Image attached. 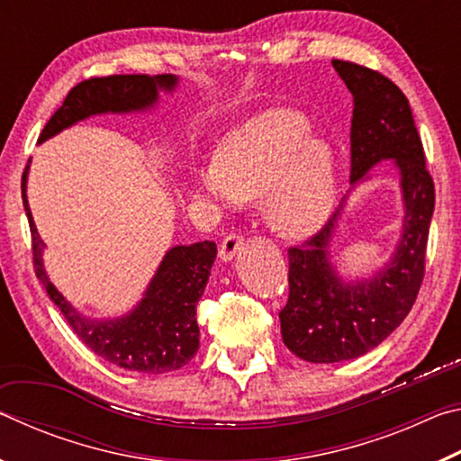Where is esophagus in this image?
<instances>
[{
	"label": "esophagus",
	"instance_id": "1",
	"mask_svg": "<svg viewBox=\"0 0 461 461\" xmlns=\"http://www.w3.org/2000/svg\"><path fill=\"white\" fill-rule=\"evenodd\" d=\"M241 246H244V238L236 236V233H230V236L225 238L221 241V246H220V260L221 262H231L238 256Z\"/></svg>",
	"mask_w": 461,
	"mask_h": 461
}]
</instances>
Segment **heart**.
<instances>
[{
	"label": "heart",
	"mask_w": 461,
	"mask_h": 461,
	"mask_svg": "<svg viewBox=\"0 0 461 461\" xmlns=\"http://www.w3.org/2000/svg\"><path fill=\"white\" fill-rule=\"evenodd\" d=\"M305 115L275 109L225 134L213 162L193 167V197L212 213L260 197L270 230L285 238L313 236L338 201V160L333 148L313 138Z\"/></svg>",
	"instance_id": "b5f03b06"
}]
</instances>
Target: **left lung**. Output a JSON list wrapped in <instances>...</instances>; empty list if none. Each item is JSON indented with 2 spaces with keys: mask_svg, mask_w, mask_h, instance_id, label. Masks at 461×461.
<instances>
[{
  "mask_svg": "<svg viewBox=\"0 0 461 461\" xmlns=\"http://www.w3.org/2000/svg\"><path fill=\"white\" fill-rule=\"evenodd\" d=\"M354 97L352 189L369 170L393 161L400 175L403 220L395 252L370 277H346L330 248L348 197L333 220L303 248L288 249V303L280 311L285 346L301 360L335 364L380 346L409 315L423 283L425 248L435 209L433 181L409 99L384 75L331 60Z\"/></svg>",
  "mask_w": 461,
  "mask_h": 461,
  "instance_id": "8db88e82",
  "label": "left lung"
}]
</instances>
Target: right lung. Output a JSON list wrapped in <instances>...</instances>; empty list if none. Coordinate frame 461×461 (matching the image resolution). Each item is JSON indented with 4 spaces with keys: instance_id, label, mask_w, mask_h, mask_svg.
I'll return each instance as SVG.
<instances>
[{
    "instance_id": "right-lung-1",
    "label": "right lung",
    "mask_w": 461,
    "mask_h": 461,
    "mask_svg": "<svg viewBox=\"0 0 461 461\" xmlns=\"http://www.w3.org/2000/svg\"><path fill=\"white\" fill-rule=\"evenodd\" d=\"M176 75H113L89 79L68 93L46 123L41 140L46 142L62 130L95 115L146 113L160 104V93H175ZM28 173L22 176V201L32 231L34 268L49 299L65 315L67 323L85 346L113 366L131 372L165 374L183 368L199 349L197 301L205 291L217 256L213 241L168 248L134 307L118 317H89L62 294L44 267L46 244L36 230L28 205Z\"/></svg>"
}]
</instances>
